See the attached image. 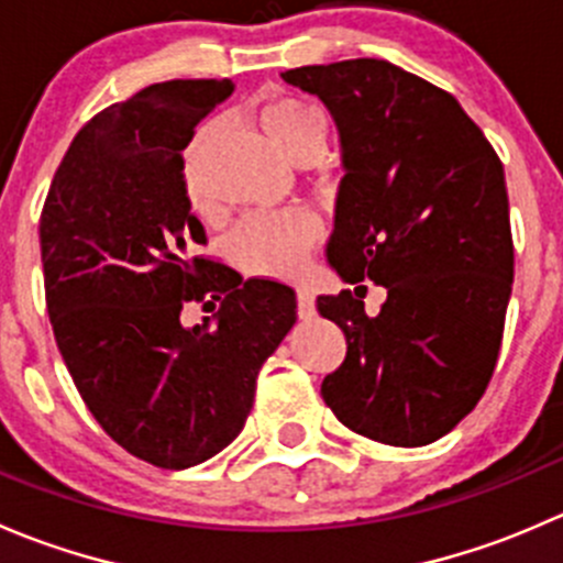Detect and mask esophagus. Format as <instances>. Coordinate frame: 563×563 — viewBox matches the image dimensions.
Wrapping results in <instances>:
<instances>
[{
	"instance_id": "1",
	"label": "esophagus",
	"mask_w": 563,
	"mask_h": 563,
	"mask_svg": "<svg viewBox=\"0 0 563 563\" xmlns=\"http://www.w3.org/2000/svg\"><path fill=\"white\" fill-rule=\"evenodd\" d=\"M297 313H299V318L316 316V299L308 288H297Z\"/></svg>"
}]
</instances>
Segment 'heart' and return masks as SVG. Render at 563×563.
Listing matches in <instances>:
<instances>
[{"mask_svg": "<svg viewBox=\"0 0 563 563\" xmlns=\"http://www.w3.org/2000/svg\"><path fill=\"white\" fill-rule=\"evenodd\" d=\"M258 122L280 155L297 166H313L327 152V119L313 103L299 98H275L261 106ZM220 133L218 119H209L192 135L185 155L187 198L198 212H209V196L198 163ZM318 242V223L305 209L258 214L236 231L231 250L242 269L261 277H291Z\"/></svg>", "mask_w": 563, "mask_h": 563, "instance_id": "obj_1", "label": "heart"}]
</instances>
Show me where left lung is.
I'll list each match as a JSON object with an SVG mask.
<instances>
[{
  "mask_svg": "<svg viewBox=\"0 0 563 563\" xmlns=\"http://www.w3.org/2000/svg\"><path fill=\"white\" fill-rule=\"evenodd\" d=\"M332 113L345 176L327 255L388 288L378 317L351 291L318 297L345 334L323 402L389 446L439 441L490 384L515 277L504 166L444 89L384 59L280 73Z\"/></svg>",
  "mask_w": 563,
  "mask_h": 563,
  "instance_id": "8db88e82",
  "label": "left lung"
}]
</instances>
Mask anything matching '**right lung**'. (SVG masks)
I'll use <instances>...</instances> for the list:
<instances>
[{
	"label": "right lung",
	"mask_w": 563,
	"mask_h": 563,
	"mask_svg": "<svg viewBox=\"0 0 563 563\" xmlns=\"http://www.w3.org/2000/svg\"><path fill=\"white\" fill-rule=\"evenodd\" d=\"M231 92L229 78H176L95 113L40 214L45 305L73 384L157 468H190L242 433L261 365L297 321L288 286L192 255L207 234L181 152ZM187 301H220L216 327L185 328Z\"/></svg>",
	"instance_id": "right-lung-1"
}]
</instances>
